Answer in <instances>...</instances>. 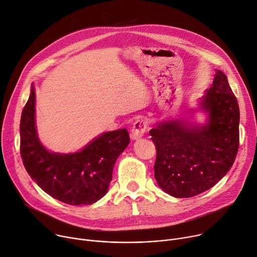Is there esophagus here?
<instances>
[{
  "label": "esophagus",
  "mask_w": 257,
  "mask_h": 257,
  "mask_svg": "<svg viewBox=\"0 0 257 257\" xmlns=\"http://www.w3.org/2000/svg\"><path fill=\"white\" fill-rule=\"evenodd\" d=\"M147 122L143 119H138L134 122L133 128L131 131V138L133 140H139L146 132Z\"/></svg>",
  "instance_id": "obj_1"
}]
</instances>
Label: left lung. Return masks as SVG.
I'll return each mask as SVG.
<instances>
[{
  "mask_svg": "<svg viewBox=\"0 0 257 257\" xmlns=\"http://www.w3.org/2000/svg\"><path fill=\"white\" fill-rule=\"evenodd\" d=\"M215 72L212 85L199 101L197 110L207 114L205 123L190 122L188 117L164 119L149 132L156 147V182L179 199L213 187L229 171L238 153V101L225 74Z\"/></svg>",
  "mask_w": 257,
  "mask_h": 257,
  "instance_id": "obj_1",
  "label": "left lung"
}]
</instances>
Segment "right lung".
<instances>
[{"label": "right lung", "instance_id": "1", "mask_svg": "<svg viewBox=\"0 0 257 257\" xmlns=\"http://www.w3.org/2000/svg\"><path fill=\"white\" fill-rule=\"evenodd\" d=\"M35 104L32 84L21 119V155L31 178L69 205H91L101 200L108 191L116 160L130 143L126 128L103 133L77 152H51L39 140Z\"/></svg>", "mask_w": 257, "mask_h": 257}]
</instances>
